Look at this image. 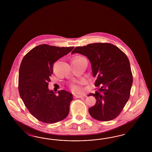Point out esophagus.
Returning a JSON list of instances; mask_svg holds the SVG:
<instances>
[{
  "label": "esophagus",
  "mask_w": 152,
  "mask_h": 152,
  "mask_svg": "<svg viewBox=\"0 0 152 152\" xmlns=\"http://www.w3.org/2000/svg\"><path fill=\"white\" fill-rule=\"evenodd\" d=\"M75 97H76V98H82V97H83L85 96H83V95H74Z\"/></svg>",
  "instance_id": "1"
}]
</instances>
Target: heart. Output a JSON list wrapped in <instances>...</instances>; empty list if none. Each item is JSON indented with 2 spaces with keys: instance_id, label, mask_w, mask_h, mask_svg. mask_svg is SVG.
<instances>
[{
  "instance_id": "obj_1",
  "label": "heart",
  "mask_w": 152,
  "mask_h": 152,
  "mask_svg": "<svg viewBox=\"0 0 152 152\" xmlns=\"http://www.w3.org/2000/svg\"><path fill=\"white\" fill-rule=\"evenodd\" d=\"M71 90L74 91V92L76 93H78L81 91V88L80 85H78L77 84H72L71 85Z\"/></svg>"
}]
</instances>
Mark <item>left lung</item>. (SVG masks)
Masks as SVG:
<instances>
[{
  "instance_id": "8db88e82",
  "label": "left lung",
  "mask_w": 152,
  "mask_h": 152,
  "mask_svg": "<svg viewBox=\"0 0 152 152\" xmlns=\"http://www.w3.org/2000/svg\"><path fill=\"white\" fill-rule=\"evenodd\" d=\"M86 56L99 89L88 96L95 97V105L88 109L95 119L107 121L116 118L129 100L133 75L128 57L111 43H95L76 47L71 53Z\"/></svg>"
}]
</instances>
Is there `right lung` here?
Segmentation results:
<instances>
[{
  "mask_svg": "<svg viewBox=\"0 0 152 152\" xmlns=\"http://www.w3.org/2000/svg\"><path fill=\"white\" fill-rule=\"evenodd\" d=\"M74 48L41 45L32 49L22 61L19 70V95L31 114L41 122L57 123L69 113L72 94L61 90L56 95L48 89V83L54 63Z\"/></svg>",
  "mask_w": 152,
  "mask_h": 152,
  "instance_id": "obj_1",
  "label": "right lung"
}]
</instances>
